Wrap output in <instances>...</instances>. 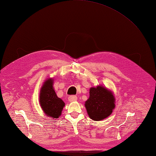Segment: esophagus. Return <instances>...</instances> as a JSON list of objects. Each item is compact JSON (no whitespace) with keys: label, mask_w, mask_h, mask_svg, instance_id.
Instances as JSON below:
<instances>
[{"label":"esophagus","mask_w":156,"mask_h":156,"mask_svg":"<svg viewBox=\"0 0 156 156\" xmlns=\"http://www.w3.org/2000/svg\"><path fill=\"white\" fill-rule=\"evenodd\" d=\"M68 100H69V101L73 102V101H76L77 100V96H70L68 98Z\"/></svg>","instance_id":"obj_1"}]
</instances>
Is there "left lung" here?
I'll list each match as a JSON object with an SVG mask.
<instances>
[{
    "instance_id": "left-lung-1",
    "label": "left lung",
    "mask_w": 156,
    "mask_h": 156,
    "mask_svg": "<svg viewBox=\"0 0 156 156\" xmlns=\"http://www.w3.org/2000/svg\"><path fill=\"white\" fill-rule=\"evenodd\" d=\"M90 97L85 101L89 117L95 121L109 116L115 107V98L111 90L102 86L90 88Z\"/></svg>"
}]
</instances>
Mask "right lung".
Listing matches in <instances>:
<instances>
[{
    "mask_svg": "<svg viewBox=\"0 0 156 156\" xmlns=\"http://www.w3.org/2000/svg\"><path fill=\"white\" fill-rule=\"evenodd\" d=\"M53 82V79L48 78L44 83L40 92V104L47 116L56 119L61 115L65 103L56 94Z\"/></svg>",
    "mask_w": 156,
    "mask_h": 156,
    "instance_id": "1",
    "label": "right lung"
}]
</instances>
